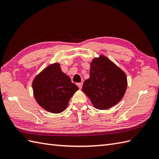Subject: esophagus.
I'll list each match as a JSON object with an SVG mask.
<instances>
[{
	"label": "esophagus",
	"instance_id": "obj_1",
	"mask_svg": "<svg viewBox=\"0 0 159 159\" xmlns=\"http://www.w3.org/2000/svg\"><path fill=\"white\" fill-rule=\"evenodd\" d=\"M77 85H78V87H79V89H81V88H82V87H83V83H78V84H77Z\"/></svg>",
	"mask_w": 159,
	"mask_h": 159
}]
</instances>
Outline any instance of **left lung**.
Listing matches in <instances>:
<instances>
[{"instance_id":"1","label":"left lung","mask_w":159,"mask_h":159,"mask_svg":"<svg viewBox=\"0 0 159 159\" xmlns=\"http://www.w3.org/2000/svg\"><path fill=\"white\" fill-rule=\"evenodd\" d=\"M126 87L125 73L109 59L101 56L91 63L90 77L84 82L82 89L96 109L104 110L120 102Z\"/></svg>"}]
</instances>
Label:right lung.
I'll return each instance as SVG.
<instances>
[{"label":"right lung","instance_id":"obj_1","mask_svg":"<svg viewBox=\"0 0 159 159\" xmlns=\"http://www.w3.org/2000/svg\"><path fill=\"white\" fill-rule=\"evenodd\" d=\"M33 89L40 106L49 112L59 113L66 109L69 100L79 87L62 72L59 63H55L35 77Z\"/></svg>","mask_w":159,"mask_h":159}]
</instances>
